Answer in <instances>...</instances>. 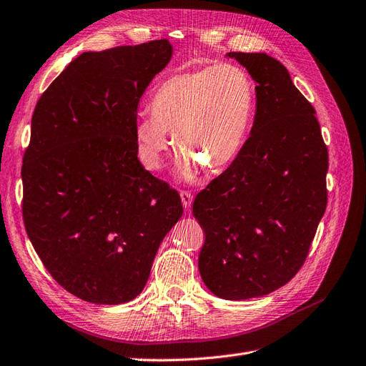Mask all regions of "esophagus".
<instances>
[{
	"label": "esophagus",
	"instance_id": "obj_1",
	"mask_svg": "<svg viewBox=\"0 0 366 366\" xmlns=\"http://www.w3.org/2000/svg\"><path fill=\"white\" fill-rule=\"evenodd\" d=\"M180 197H182L183 207H184V209H189V207L192 206V198H194V195H192L189 191H182V192H180Z\"/></svg>",
	"mask_w": 366,
	"mask_h": 366
}]
</instances>
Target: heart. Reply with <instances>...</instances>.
<instances>
[{
    "label": "heart",
    "instance_id": "obj_1",
    "mask_svg": "<svg viewBox=\"0 0 366 366\" xmlns=\"http://www.w3.org/2000/svg\"><path fill=\"white\" fill-rule=\"evenodd\" d=\"M254 107V82L241 65L221 62L172 74L154 93L152 113L136 120L139 159L147 169H159L175 136L186 179H192L197 164L212 172L224 169L244 145Z\"/></svg>",
    "mask_w": 366,
    "mask_h": 366
}]
</instances>
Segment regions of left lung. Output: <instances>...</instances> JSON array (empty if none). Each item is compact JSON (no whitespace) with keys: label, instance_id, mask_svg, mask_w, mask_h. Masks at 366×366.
<instances>
[{"label":"left lung","instance_id":"left-lung-1","mask_svg":"<svg viewBox=\"0 0 366 366\" xmlns=\"http://www.w3.org/2000/svg\"><path fill=\"white\" fill-rule=\"evenodd\" d=\"M227 56L257 82V113L237 159L197 194L192 214L204 232L203 282L239 301L278 290L302 267L327 207L328 149L313 105L280 61Z\"/></svg>","mask_w":366,"mask_h":366}]
</instances>
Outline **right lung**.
<instances>
[{"label":"right lung","mask_w":366,"mask_h":366,"mask_svg":"<svg viewBox=\"0 0 366 366\" xmlns=\"http://www.w3.org/2000/svg\"><path fill=\"white\" fill-rule=\"evenodd\" d=\"M171 56L168 39L85 51L33 112L24 226L53 280L82 301L139 296L183 214L179 192L139 162L134 137L140 97Z\"/></svg>","instance_id":"obj_1"}]
</instances>
